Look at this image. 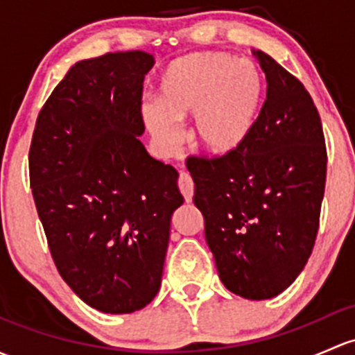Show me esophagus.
<instances>
[{
	"mask_svg": "<svg viewBox=\"0 0 355 355\" xmlns=\"http://www.w3.org/2000/svg\"><path fill=\"white\" fill-rule=\"evenodd\" d=\"M178 189H180V192L184 193L185 200L190 202L193 196V180L187 171H182L180 177H178Z\"/></svg>",
	"mask_w": 355,
	"mask_h": 355,
	"instance_id": "obj_1",
	"label": "esophagus"
}]
</instances>
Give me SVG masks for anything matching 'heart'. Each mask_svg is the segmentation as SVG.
Returning <instances> with one entry per match:
<instances>
[{
	"mask_svg": "<svg viewBox=\"0 0 355 355\" xmlns=\"http://www.w3.org/2000/svg\"><path fill=\"white\" fill-rule=\"evenodd\" d=\"M159 103L144 105V121L153 136L175 148L180 141L177 122L193 115L197 148L214 156L236 151L255 124L262 100V74L250 61L226 54L197 52L168 66L159 81Z\"/></svg>",
	"mask_w": 355,
	"mask_h": 355,
	"instance_id": "1",
	"label": "heart"
}]
</instances>
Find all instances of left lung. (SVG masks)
I'll list each match as a JSON object with an SVG mask.
<instances>
[{
	"label": "left lung",
	"mask_w": 355,
	"mask_h": 355,
	"mask_svg": "<svg viewBox=\"0 0 355 355\" xmlns=\"http://www.w3.org/2000/svg\"><path fill=\"white\" fill-rule=\"evenodd\" d=\"M267 98L252 132L225 156H190L193 204L219 279L245 300H270L301 274L315 246L327 146L313 98L262 51Z\"/></svg>",
	"instance_id": "obj_1"
}]
</instances>
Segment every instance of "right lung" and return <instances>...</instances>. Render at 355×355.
I'll return each instance as SVG.
<instances>
[{"instance_id": "obj_1", "label": "right lung", "mask_w": 355, "mask_h": 355, "mask_svg": "<svg viewBox=\"0 0 355 355\" xmlns=\"http://www.w3.org/2000/svg\"><path fill=\"white\" fill-rule=\"evenodd\" d=\"M143 51L80 61L44 103L28 153L30 187L66 284L102 313L122 315L159 291L171 214L184 204L171 165L139 141Z\"/></svg>"}]
</instances>
